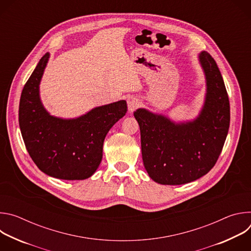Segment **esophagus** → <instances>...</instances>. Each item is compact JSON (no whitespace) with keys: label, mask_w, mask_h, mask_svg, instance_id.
Segmentation results:
<instances>
[{"label":"esophagus","mask_w":251,"mask_h":251,"mask_svg":"<svg viewBox=\"0 0 251 251\" xmlns=\"http://www.w3.org/2000/svg\"><path fill=\"white\" fill-rule=\"evenodd\" d=\"M127 105H128V110L130 113L134 112L137 108H139L141 105V101L136 96H129L127 98Z\"/></svg>","instance_id":"1"}]
</instances>
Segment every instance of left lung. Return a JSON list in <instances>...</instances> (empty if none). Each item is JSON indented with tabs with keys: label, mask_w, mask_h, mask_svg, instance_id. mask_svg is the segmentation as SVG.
Returning <instances> with one entry per match:
<instances>
[{
	"label": "left lung",
	"mask_w": 251,
	"mask_h": 251,
	"mask_svg": "<svg viewBox=\"0 0 251 251\" xmlns=\"http://www.w3.org/2000/svg\"><path fill=\"white\" fill-rule=\"evenodd\" d=\"M206 93L199 116L176 123L139 108L134 112L141 133L144 167L161 185H184L198 180L216 165L227 136L229 100L221 71L206 51L199 54Z\"/></svg>",
	"instance_id": "obj_1"
}]
</instances>
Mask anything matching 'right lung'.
I'll return each instance as SVG.
<instances>
[{
  "instance_id": "obj_1",
  "label": "right lung",
  "mask_w": 251,
  "mask_h": 251,
  "mask_svg": "<svg viewBox=\"0 0 251 251\" xmlns=\"http://www.w3.org/2000/svg\"><path fill=\"white\" fill-rule=\"evenodd\" d=\"M49 58L47 52L22 91L19 108L22 136L30 158L42 172L61 180H85L99 167L104 139L126 114L127 103L120 100L95 107L74 119L50 115L40 97V83Z\"/></svg>"
}]
</instances>
